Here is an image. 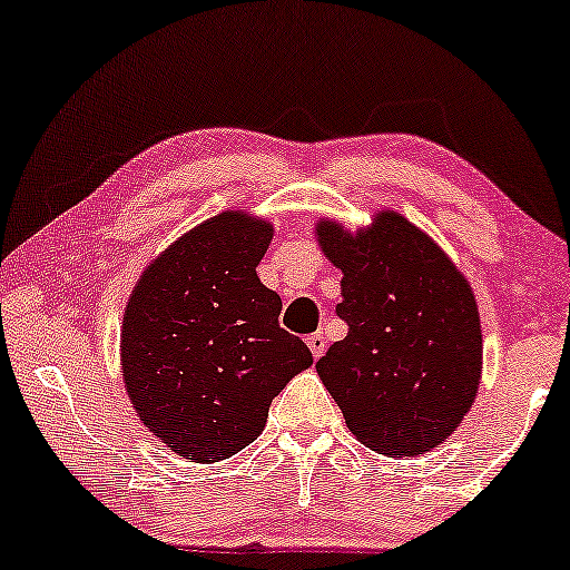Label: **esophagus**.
<instances>
[{"label":"esophagus","instance_id":"34e87169","mask_svg":"<svg viewBox=\"0 0 570 570\" xmlns=\"http://www.w3.org/2000/svg\"><path fill=\"white\" fill-rule=\"evenodd\" d=\"M307 345H309V351H312L314 358H320V355L325 353V347H327L325 335H322V333H312V335L307 337Z\"/></svg>","mask_w":570,"mask_h":570}]
</instances>
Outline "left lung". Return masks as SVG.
Listing matches in <instances>:
<instances>
[{
  "label": "left lung",
  "mask_w": 570,
  "mask_h": 570,
  "mask_svg": "<svg viewBox=\"0 0 570 570\" xmlns=\"http://www.w3.org/2000/svg\"><path fill=\"white\" fill-rule=\"evenodd\" d=\"M343 271L337 317L347 335L317 373L347 430L384 455H422L461 424L481 379V322L469 284L428 235L396 212L368 233L317 225Z\"/></svg>",
  "instance_id": "obj_1"
}]
</instances>
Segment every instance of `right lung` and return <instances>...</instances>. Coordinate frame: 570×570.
I'll use <instances>...</instances> for the list:
<instances>
[{
	"mask_svg": "<svg viewBox=\"0 0 570 570\" xmlns=\"http://www.w3.org/2000/svg\"><path fill=\"white\" fill-rule=\"evenodd\" d=\"M271 225L223 212L150 263L122 320V376L156 438L197 463L256 440L268 406L309 347L278 325L282 296L261 284Z\"/></svg>",
	"mask_w": 570,
	"mask_h": 570,
	"instance_id": "1",
	"label": "right lung"
}]
</instances>
